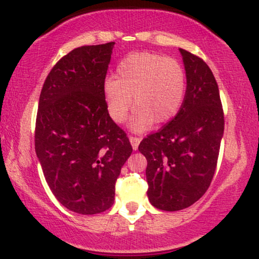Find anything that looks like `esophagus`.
Segmentation results:
<instances>
[{"mask_svg": "<svg viewBox=\"0 0 259 259\" xmlns=\"http://www.w3.org/2000/svg\"><path fill=\"white\" fill-rule=\"evenodd\" d=\"M129 141H130V143H132L134 150H136L137 148H139V143L141 142L140 137H137V136H129Z\"/></svg>", "mask_w": 259, "mask_h": 259, "instance_id": "esophagus-1", "label": "esophagus"}]
</instances>
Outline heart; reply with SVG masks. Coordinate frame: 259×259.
Masks as SVG:
<instances>
[{
  "mask_svg": "<svg viewBox=\"0 0 259 259\" xmlns=\"http://www.w3.org/2000/svg\"><path fill=\"white\" fill-rule=\"evenodd\" d=\"M188 75L181 62L154 52H134L117 64L116 77L104 82V98L110 117L122 123L132 109L136 110L130 127L143 132L156 120H169L183 105Z\"/></svg>",
  "mask_w": 259,
  "mask_h": 259,
  "instance_id": "heart-1",
  "label": "heart"
}]
</instances>
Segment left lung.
<instances>
[{
    "instance_id": "1",
    "label": "left lung",
    "mask_w": 259,
    "mask_h": 259,
    "mask_svg": "<svg viewBox=\"0 0 259 259\" xmlns=\"http://www.w3.org/2000/svg\"><path fill=\"white\" fill-rule=\"evenodd\" d=\"M188 87L179 112L158 133L141 141L147 159V195L155 208L182 210L205 194L214 177L225 117L210 68L181 49Z\"/></svg>"
}]
</instances>
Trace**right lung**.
<instances>
[{
    "mask_svg": "<svg viewBox=\"0 0 259 259\" xmlns=\"http://www.w3.org/2000/svg\"><path fill=\"white\" fill-rule=\"evenodd\" d=\"M113 45L71 50L54 65L39 97L34 146L42 173L58 202L82 215L111 208L120 168L133 152L104 98Z\"/></svg>",
    "mask_w": 259,
    "mask_h": 259,
    "instance_id": "right-lung-1",
    "label": "right lung"
}]
</instances>
